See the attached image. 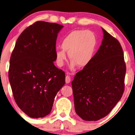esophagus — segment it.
<instances>
[{"instance_id": "1", "label": "esophagus", "mask_w": 135, "mask_h": 135, "mask_svg": "<svg viewBox=\"0 0 135 135\" xmlns=\"http://www.w3.org/2000/svg\"><path fill=\"white\" fill-rule=\"evenodd\" d=\"M70 80H71L70 76L69 75L67 74V75H66V77H65V82H66V83H69L70 82Z\"/></svg>"}]
</instances>
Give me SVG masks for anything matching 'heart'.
<instances>
[{"label":"heart","mask_w":135,"mask_h":135,"mask_svg":"<svg viewBox=\"0 0 135 135\" xmlns=\"http://www.w3.org/2000/svg\"><path fill=\"white\" fill-rule=\"evenodd\" d=\"M97 46V38L94 32L89 30H75L65 36L61 47L55 51L56 63L59 66L64 65L68 52L71 59V67L76 65L79 67L87 66L92 60Z\"/></svg>","instance_id":"b5f03b06"}]
</instances>
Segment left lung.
<instances>
[{
	"instance_id": "left-lung-1",
	"label": "left lung",
	"mask_w": 135,
	"mask_h": 135,
	"mask_svg": "<svg viewBox=\"0 0 135 135\" xmlns=\"http://www.w3.org/2000/svg\"><path fill=\"white\" fill-rule=\"evenodd\" d=\"M102 30L99 49L71 81L75 112L86 121H97L107 115L120 100L125 88L126 65L122 46Z\"/></svg>"
}]
</instances>
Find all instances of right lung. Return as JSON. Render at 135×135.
<instances>
[{"mask_svg": "<svg viewBox=\"0 0 135 135\" xmlns=\"http://www.w3.org/2000/svg\"><path fill=\"white\" fill-rule=\"evenodd\" d=\"M63 27L37 21L20 35L12 53L9 81L16 103L30 117L49 114L65 83V73L54 64L57 35Z\"/></svg>", "mask_w": 135, "mask_h": 135, "instance_id": "add662e5", "label": "right lung"}]
</instances>
